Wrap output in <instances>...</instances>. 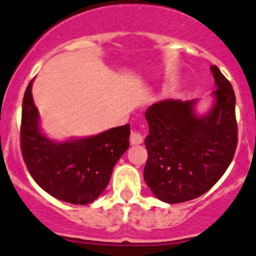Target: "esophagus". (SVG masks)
Instances as JSON below:
<instances>
[{
    "label": "esophagus",
    "mask_w": 256,
    "mask_h": 256,
    "mask_svg": "<svg viewBox=\"0 0 256 256\" xmlns=\"http://www.w3.org/2000/svg\"><path fill=\"white\" fill-rule=\"evenodd\" d=\"M144 141V135L140 131H131L130 142L132 144H140Z\"/></svg>",
    "instance_id": "34e87169"
}]
</instances>
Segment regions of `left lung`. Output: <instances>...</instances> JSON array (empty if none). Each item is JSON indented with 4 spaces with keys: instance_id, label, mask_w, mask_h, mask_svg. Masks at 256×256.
<instances>
[{
    "instance_id": "left-lung-1",
    "label": "left lung",
    "mask_w": 256,
    "mask_h": 256,
    "mask_svg": "<svg viewBox=\"0 0 256 256\" xmlns=\"http://www.w3.org/2000/svg\"><path fill=\"white\" fill-rule=\"evenodd\" d=\"M216 89L213 106L200 116L197 99H167L144 112L148 157L144 182L158 200L182 203L208 192L230 164L238 144L236 94L216 66H210Z\"/></svg>"
}]
</instances>
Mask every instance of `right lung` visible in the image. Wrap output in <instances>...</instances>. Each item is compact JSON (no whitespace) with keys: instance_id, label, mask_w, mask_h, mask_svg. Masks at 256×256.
Segmentation results:
<instances>
[{"instance_id":"add662e5","label":"right lung","mask_w":256,"mask_h":256,"mask_svg":"<svg viewBox=\"0 0 256 256\" xmlns=\"http://www.w3.org/2000/svg\"><path fill=\"white\" fill-rule=\"evenodd\" d=\"M32 82L23 98L20 124V150L28 172L56 200L72 204L92 203L106 188L114 166L130 146V125L63 142L50 140L40 130Z\"/></svg>"}]
</instances>
